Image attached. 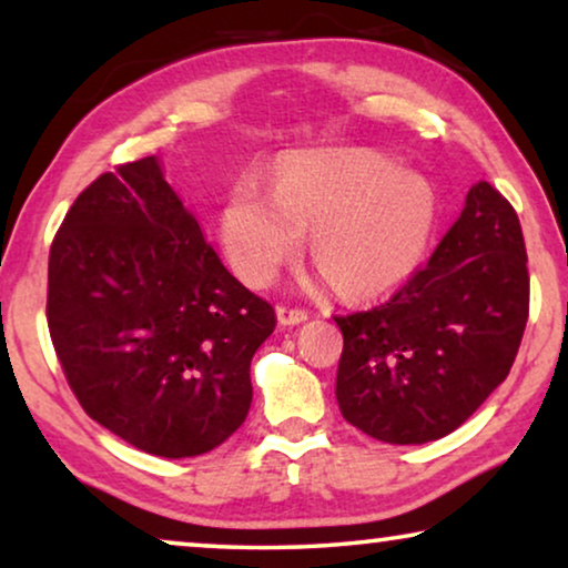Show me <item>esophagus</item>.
I'll use <instances>...</instances> for the list:
<instances>
[{
    "instance_id": "obj_1",
    "label": "esophagus",
    "mask_w": 568,
    "mask_h": 568,
    "mask_svg": "<svg viewBox=\"0 0 568 568\" xmlns=\"http://www.w3.org/2000/svg\"><path fill=\"white\" fill-rule=\"evenodd\" d=\"M276 317L282 325H300L307 321V313L302 307H290V305H278L276 307Z\"/></svg>"
}]
</instances>
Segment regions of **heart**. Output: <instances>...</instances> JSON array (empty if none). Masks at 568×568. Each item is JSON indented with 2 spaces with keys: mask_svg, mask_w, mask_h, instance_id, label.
Instances as JSON below:
<instances>
[{
  "mask_svg": "<svg viewBox=\"0 0 568 568\" xmlns=\"http://www.w3.org/2000/svg\"><path fill=\"white\" fill-rule=\"evenodd\" d=\"M437 220L426 175L375 150H323L278 160L271 191L261 178H237L220 235L247 284H268L310 230V255L338 292L383 294L422 266Z\"/></svg>",
  "mask_w": 568,
  "mask_h": 568,
  "instance_id": "b5f03b06",
  "label": "heart"
}]
</instances>
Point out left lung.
<instances>
[{"mask_svg": "<svg viewBox=\"0 0 568 568\" xmlns=\"http://www.w3.org/2000/svg\"><path fill=\"white\" fill-rule=\"evenodd\" d=\"M530 310L517 212L478 181L437 251L383 305L336 317V400L348 424L390 445L455 432L515 364Z\"/></svg>", "mask_w": 568, "mask_h": 568, "instance_id": "8db88e82", "label": "left lung"}]
</instances>
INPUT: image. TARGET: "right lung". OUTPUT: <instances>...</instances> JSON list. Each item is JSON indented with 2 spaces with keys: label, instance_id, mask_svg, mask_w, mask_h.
Returning a JSON list of instances; mask_svg holds the SVG:
<instances>
[{
  "label": "right lung",
  "instance_id": "add662e5",
  "mask_svg": "<svg viewBox=\"0 0 568 568\" xmlns=\"http://www.w3.org/2000/svg\"><path fill=\"white\" fill-rule=\"evenodd\" d=\"M49 331L80 406L142 453L196 457L245 422L276 328L144 158L92 181L49 255Z\"/></svg>",
  "mask_w": 568,
  "mask_h": 568
}]
</instances>
